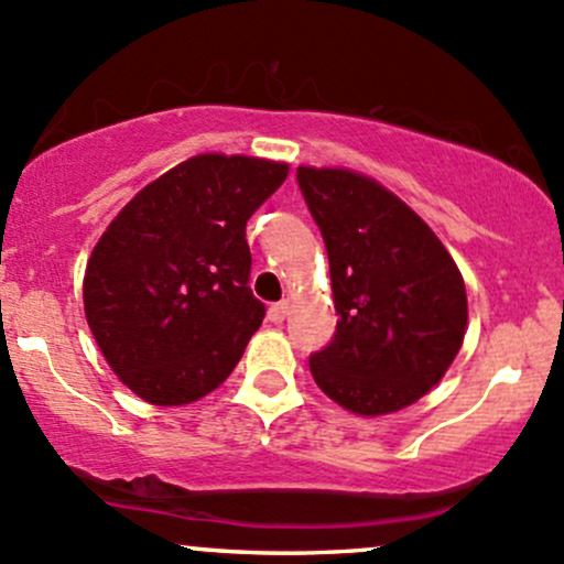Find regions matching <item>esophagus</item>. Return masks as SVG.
<instances>
[{"instance_id":"esophagus-1","label":"esophagus","mask_w":564,"mask_h":564,"mask_svg":"<svg viewBox=\"0 0 564 564\" xmlns=\"http://www.w3.org/2000/svg\"><path fill=\"white\" fill-rule=\"evenodd\" d=\"M288 312H290V303L288 301L274 303V306L269 308V322H271V325H282L284 316H288Z\"/></svg>"}]
</instances>
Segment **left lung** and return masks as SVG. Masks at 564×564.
I'll return each instance as SVG.
<instances>
[{
	"label": "left lung",
	"instance_id": "8db88e82",
	"mask_svg": "<svg viewBox=\"0 0 564 564\" xmlns=\"http://www.w3.org/2000/svg\"><path fill=\"white\" fill-rule=\"evenodd\" d=\"M327 258L338 327L308 359L316 386L354 415L410 408L464 346L469 303L458 265L413 207L346 167H299Z\"/></svg>",
	"mask_w": 564,
	"mask_h": 564
}]
</instances>
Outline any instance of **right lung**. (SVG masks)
I'll use <instances>...</instances> for the list:
<instances>
[{"label": "right lung", "instance_id": "obj_1", "mask_svg": "<svg viewBox=\"0 0 564 564\" xmlns=\"http://www.w3.org/2000/svg\"><path fill=\"white\" fill-rule=\"evenodd\" d=\"M288 162L197 154L132 197L85 269V316L117 378L175 408L218 389L263 322L245 226Z\"/></svg>", "mask_w": 564, "mask_h": 564}]
</instances>
